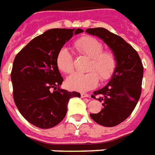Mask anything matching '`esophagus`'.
Returning <instances> with one entry per match:
<instances>
[{
    "instance_id": "obj_1",
    "label": "esophagus",
    "mask_w": 155,
    "mask_h": 155,
    "mask_svg": "<svg viewBox=\"0 0 155 155\" xmlns=\"http://www.w3.org/2000/svg\"><path fill=\"white\" fill-rule=\"evenodd\" d=\"M81 97H82V98L90 97V94H85V93H81Z\"/></svg>"
}]
</instances>
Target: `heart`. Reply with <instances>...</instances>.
Masks as SVG:
<instances>
[{
  "mask_svg": "<svg viewBox=\"0 0 155 155\" xmlns=\"http://www.w3.org/2000/svg\"><path fill=\"white\" fill-rule=\"evenodd\" d=\"M74 48L81 54L91 58L86 74L74 73L66 80L69 89L77 91H88L94 89L101 82H107L113 77L117 67V58L110 50H104V45L93 36H82L74 41ZM56 64L64 74H71L74 70V57L69 49L61 48L56 56Z\"/></svg>",
  "mask_w": 155,
  "mask_h": 155,
  "instance_id": "b5f03b06",
  "label": "heart"
}]
</instances>
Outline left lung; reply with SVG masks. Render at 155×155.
<instances>
[{"label": "left lung", "instance_id": "left-lung-1", "mask_svg": "<svg viewBox=\"0 0 155 155\" xmlns=\"http://www.w3.org/2000/svg\"><path fill=\"white\" fill-rule=\"evenodd\" d=\"M86 32L102 39L116 55L113 77L104 88L92 94V98L100 96L97 100L102 102L103 109L97 114H90L101 125L115 126L130 116L140 100L143 64L137 51L122 37L102 27L87 29Z\"/></svg>", "mask_w": 155, "mask_h": 155}]
</instances>
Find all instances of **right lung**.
I'll list each match as a JSON object with an SVG mask.
<instances>
[{
	"mask_svg": "<svg viewBox=\"0 0 155 155\" xmlns=\"http://www.w3.org/2000/svg\"><path fill=\"white\" fill-rule=\"evenodd\" d=\"M81 29H51L30 41L16 54L11 78L13 98L20 113L41 128L57 125L67 112L71 98L81 94L60 89L63 82L56 56L65 42Z\"/></svg>",
	"mask_w": 155,
	"mask_h": 155,
	"instance_id": "right-lung-1",
	"label": "right lung"
}]
</instances>
